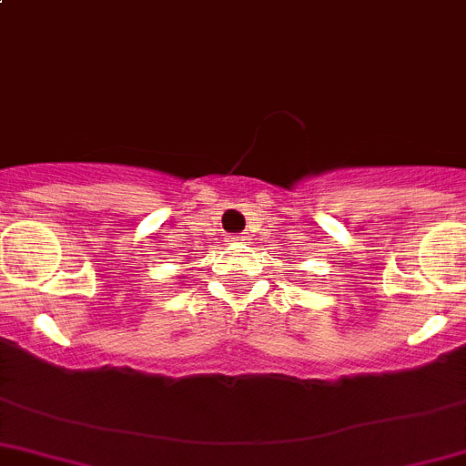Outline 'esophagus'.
<instances>
[{"label":"esophagus","mask_w":466,"mask_h":466,"mask_svg":"<svg viewBox=\"0 0 466 466\" xmlns=\"http://www.w3.org/2000/svg\"><path fill=\"white\" fill-rule=\"evenodd\" d=\"M234 238H237V243H241V246H248V243L252 241L250 234H238V237H234Z\"/></svg>","instance_id":"esophagus-1"}]
</instances>
